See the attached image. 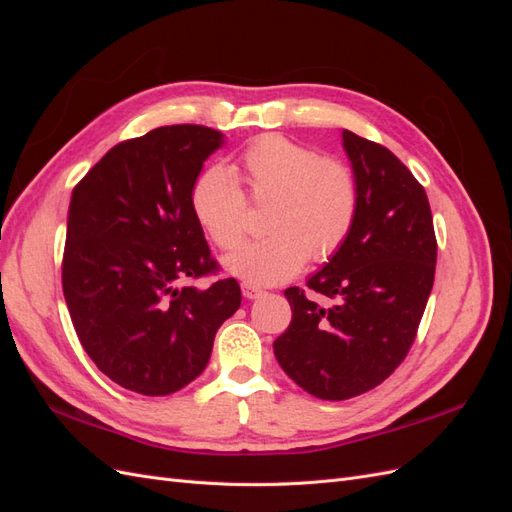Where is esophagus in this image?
<instances>
[{
  "mask_svg": "<svg viewBox=\"0 0 512 512\" xmlns=\"http://www.w3.org/2000/svg\"><path fill=\"white\" fill-rule=\"evenodd\" d=\"M241 292H243V297H245V299H258L260 294L265 292V290H262L260 286L250 284V282H243V284H241Z\"/></svg>",
  "mask_w": 512,
  "mask_h": 512,
  "instance_id": "obj_1",
  "label": "esophagus"
}]
</instances>
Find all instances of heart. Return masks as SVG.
<instances>
[{
	"label": "heart",
	"instance_id": "obj_1",
	"mask_svg": "<svg viewBox=\"0 0 512 512\" xmlns=\"http://www.w3.org/2000/svg\"><path fill=\"white\" fill-rule=\"evenodd\" d=\"M235 174L254 203L269 200V235L226 256L228 273L273 286L297 275L307 260L327 262L342 250L359 213V181L346 162L320 158L286 136L262 134L239 153ZM190 207L220 250H235L243 241L247 200L232 170L220 164L200 170Z\"/></svg>",
	"mask_w": 512,
	"mask_h": 512
}]
</instances>
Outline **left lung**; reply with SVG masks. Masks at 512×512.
<instances>
[{
	"label": "left lung",
	"instance_id": "1",
	"mask_svg": "<svg viewBox=\"0 0 512 512\" xmlns=\"http://www.w3.org/2000/svg\"><path fill=\"white\" fill-rule=\"evenodd\" d=\"M359 181L350 237L307 288L284 294L290 327L275 339L277 363L303 391L342 401L376 389L406 359L436 275L438 241L425 188L393 151L342 132Z\"/></svg>",
	"mask_w": 512,
	"mask_h": 512
}]
</instances>
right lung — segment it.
<instances>
[{
	"label": "right lung",
	"instance_id": "obj_1",
	"mask_svg": "<svg viewBox=\"0 0 512 512\" xmlns=\"http://www.w3.org/2000/svg\"><path fill=\"white\" fill-rule=\"evenodd\" d=\"M222 132L181 123L115 145L74 185L61 286L79 342L134 393H177L203 374L222 322L241 305L190 207Z\"/></svg>",
	"mask_w": 512,
	"mask_h": 512
}]
</instances>
